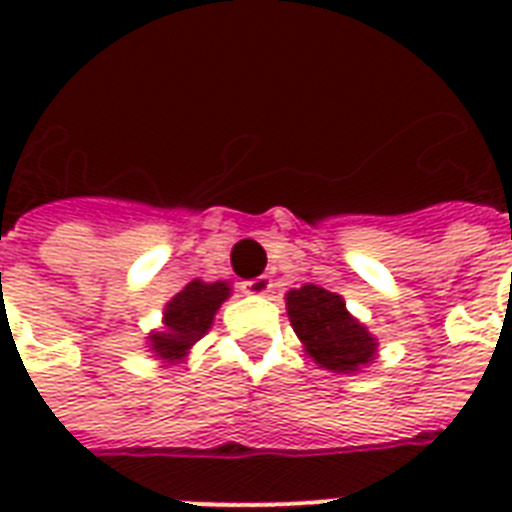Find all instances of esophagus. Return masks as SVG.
I'll return each mask as SVG.
<instances>
[{"mask_svg":"<svg viewBox=\"0 0 512 512\" xmlns=\"http://www.w3.org/2000/svg\"><path fill=\"white\" fill-rule=\"evenodd\" d=\"M271 279L268 276H257V279H247L241 281V289L247 292V295H268L271 292Z\"/></svg>","mask_w":512,"mask_h":512,"instance_id":"obj_1","label":"esophagus"}]
</instances>
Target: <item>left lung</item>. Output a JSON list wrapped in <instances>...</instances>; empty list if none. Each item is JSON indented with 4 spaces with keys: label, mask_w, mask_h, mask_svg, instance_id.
Segmentation results:
<instances>
[{
    "label": "left lung",
    "mask_w": 512,
    "mask_h": 512,
    "mask_svg": "<svg viewBox=\"0 0 512 512\" xmlns=\"http://www.w3.org/2000/svg\"><path fill=\"white\" fill-rule=\"evenodd\" d=\"M289 321L313 361L335 372H356L374 358L377 342L348 311L342 297L305 284L287 295Z\"/></svg>",
    "instance_id": "left-lung-1"
}]
</instances>
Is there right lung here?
Here are the masks:
<instances>
[{
    "instance_id": "obj_1",
    "label": "right lung",
    "mask_w": 512,
    "mask_h": 512,
    "mask_svg": "<svg viewBox=\"0 0 512 512\" xmlns=\"http://www.w3.org/2000/svg\"><path fill=\"white\" fill-rule=\"evenodd\" d=\"M231 295V289L225 281H191L183 292L172 297V303L164 311V332H154L148 337L151 350L162 358H180L193 342L199 340L212 324V316L220 308L225 297Z\"/></svg>"
}]
</instances>
